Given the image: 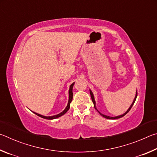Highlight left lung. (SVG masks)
Instances as JSON below:
<instances>
[{
  "instance_id": "1",
  "label": "left lung",
  "mask_w": 157,
  "mask_h": 157,
  "mask_svg": "<svg viewBox=\"0 0 157 157\" xmlns=\"http://www.w3.org/2000/svg\"><path fill=\"white\" fill-rule=\"evenodd\" d=\"M90 95H91V98H92V102H93V103H94V108L96 109H97V108H96V106H95V105H96V103H95V101H94V95H93V93L92 92V91L91 90H90ZM136 97H137V92H136V96H135V98H134V101H133V103H132V105H130V108H129V109H128L127 110V112H125V113H124L123 114H122V115H120V116H118V117H108V116H106V115H104V114H102L101 113V112H98V113H99L101 116L102 117H103L104 118H106V119H119V118H121V117H124L125 115L128 113V112L130 110V109L132 108V105H134V102H135V101H136Z\"/></svg>"
}]
</instances>
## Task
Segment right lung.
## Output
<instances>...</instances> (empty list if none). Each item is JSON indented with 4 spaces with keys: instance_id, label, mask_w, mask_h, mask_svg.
<instances>
[{
    "instance_id": "add662e5",
    "label": "right lung",
    "mask_w": 157,
    "mask_h": 157,
    "mask_svg": "<svg viewBox=\"0 0 157 157\" xmlns=\"http://www.w3.org/2000/svg\"><path fill=\"white\" fill-rule=\"evenodd\" d=\"M74 83H73L71 85L70 87V90H69V101H68V104L67 107H66V108L63 110L61 113H60L57 115H54V116H52V117H45V116H43V115L39 114H37L36 113V112H34V114H36L37 115V116L40 117H42L43 119H48V120H51V119H56V118H59L60 117L63 116V114H65L66 112L68 111V109H70V103L71 102V101H72V98H73V93H72V88H73V86H74Z\"/></svg>"
}]
</instances>
